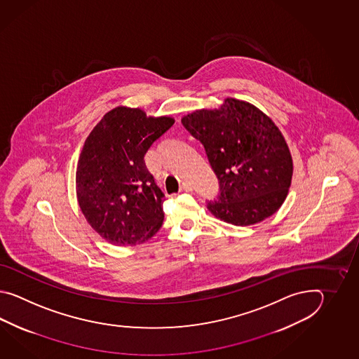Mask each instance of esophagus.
Instances as JSON below:
<instances>
[{
    "mask_svg": "<svg viewBox=\"0 0 359 359\" xmlns=\"http://www.w3.org/2000/svg\"><path fill=\"white\" fill-rule=\"evenodd\" d=\"M180 190L190 192V191H192V186H191V183L183 182L182 184H181V189H180Z\"/></svg>",
    "mask_w": 359,
    "mask_h": 359,
    "instance_id": "34e87169",
    "label": "esophagus"
}]
</instances>
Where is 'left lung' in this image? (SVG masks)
I'll list each match as a JSON object with an SVG mask.
<instances>
[{"label": "left lung", "mask_w": 359, "mask_h": 359, "mask_svg": "<svg viewBox=\"0 0 359 359\" xmlns=\"http://www.w3.org/2000/svg\"><path fill=\"white\" fill-rule=\"evenodd\" d=\"M182 124L205 147L221 194L208 203L215 218L250 226L275 214L289 194L292 158L275 122L248 101L227 97L200 109Z\"/></svg>", "instance_id": "obj_1"}]
</instances>
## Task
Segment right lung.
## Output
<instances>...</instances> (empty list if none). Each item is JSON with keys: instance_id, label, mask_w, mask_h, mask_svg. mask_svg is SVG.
<instances>
[{"instance_id": "add662e5", "label": "right lung", "mask_w": 359, "mask_h": 359, "mask_svg": "<svg viewBox=\"0 0 359 359\" xmlns=\"http://www.w3.org/2000/svg\"><path fill=\"white\" fill-rule=\"evenodd\" d=\"M175 118L116 107L102 116L78 159L76 200L86 221L110 244L145 243L164 219V194L146 168V151Z\"/></svg>"}]
</instances>
